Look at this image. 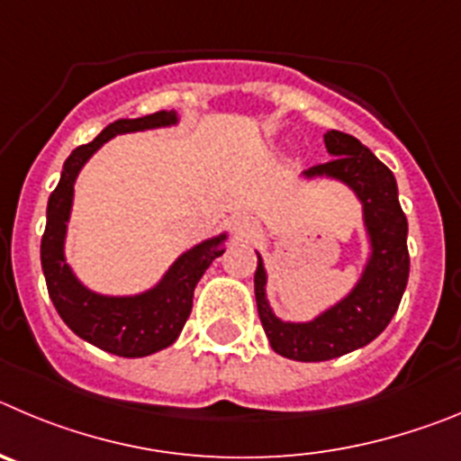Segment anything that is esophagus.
I'll use <instances>...</instances> for the list:
<instances>
[{
    "instance_id": "esophagus-1",
    "label": "esophagus",
    "mask_w": 461,
    "mask_h": 461,
    "mask_svg": "<svg viewBox=\"0 0 461 461\" xmlns=\"http://www.w3.org/2000/svg\"><path fill=\"white\" fill-rule=\"evenodd\" d=\"M234 230L239 231L240 236H248L255 231V221H252L250 215H236L234 218Z\"/></svg>"
}]
</instances>
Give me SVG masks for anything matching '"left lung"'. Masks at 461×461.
<instances>
[{
    "mask_svg": "<svg viewBox=\"0 0 461 461\" xmlns=\"http://www.w3.org/2000/svg\"><path fill=\"white\" fill-rule=\"evenodd\" d=\"M323 142L333 158L310 167L308 176L329 174L354 188L363 202L372 257L354 292L310 323L280 321L267 301V273L257 259L255 296L261 326L273 351L301 363L339 358L360 349L391 323L409 280L406 215L397 200L395 176L354 135L330 131Z\"/></svg>",
    "mask_w": 461,
    "mask_h": 461,
    "instance_id": "1",
    "label": "left lung"
}]
</instances>
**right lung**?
<instances>
[{
    "mask_svg": "<svg viewBox=\"0 0 461 461\" xmlns=\"http://www.w3.org/2000/svg\"><path fill=\"white\" fill-rule=\"evenodd\" d=\"M176 112L160 110L140 119H119L110 123L94 142L82 144L70 153L64 172L48 200V222L41 239V267H43L48 294L64 323L82 339L123 358H142L165 349L179 338L193 310L194 285L200 282L215 257H221L225 236L204 240L174 261L158 287L142 296L110 298L89 292L76 280L64 259L66 221L73 202V184L82 165L103 142L114 135L147 128L169 126Z\"/></svg>",
    "mask_w": 461,
    "mask_h": 461,
    "instance_id": "add662e5",
    "label": "right lung"
}]
</instances>
